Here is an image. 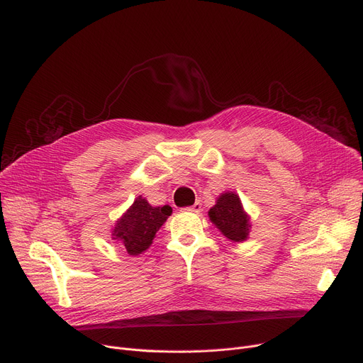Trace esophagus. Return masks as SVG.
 Masks as SVG:
<instances>
[{
    "label": "esophagus",
    "instance_id": "esophagus-1",
    "mask_svg": "<svg viewBox=\"0 0 363 363\" xmlns=\"http://www.w3.org/2000/svg\"><path fill=\"white\" fill-rule=\"evenodd\" d=\"M185 210L192 211V213H200V211H201V203H200V201H196L194 204L189 206V207H186Z\"/></svg>",
    "mask_w": 363,
    "mask_h": 363
}]
</instances>
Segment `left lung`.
<instances>
[{
    "mask_svg": "<svg viewBox=\"0 0 363 363\" xmlns=\"http://www.w3.org/2000/svg\"><path fill=\"white\" fill-rule=\"evenodd\" d=\"M208 216L211 222L226 238L235 240V242L247 239L250 232L248 216L244 213L239 197L233 192L222 194L216 206L210 208Z\"/></svg>",
    "mask_w": 363,
    "mask_h": 363,
    "instance_id": "1",
    "label": "left lung"
}]
</instances>
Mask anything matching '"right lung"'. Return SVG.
I'll return each instance as SVG.
<instances>
[{"label": "right lung", "instance_id": "add662e5", "mask_svg": "<svg viewBox=\"0 0 363 363\" xmlns=\"http://www.w3.org/2000/svg\"><path fill=\"white\" fill-rule=\"evenodd\" d=\"M171 213L172 208L169 206L152 207L147 200L138 197L118 220L113 239H118L130 255H138L150 247L156 232Z\"/></svg>", "mask_w": 363, "mask_h": 363}]
</instances>
